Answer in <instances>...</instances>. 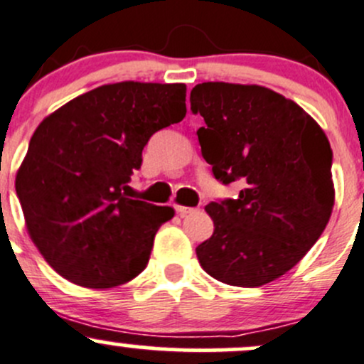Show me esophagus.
I'll list each match as a JSON object with an SVG mask.
<instances>
[{
	"label": "esophagus",
	"instance_id": "esophagus-1",
	"mask_svg": "<svg viewBox=\"0 0 364 364\" xmlns=\"http://www.w3.org/2000/svg\"><path fill=\"white\" fill-rule=\"evenodd\" d=\"M175 210H177V213L181 215V217H186L187 213L196 212V208H191V206H182V205H175Z\"/></svg>",
	"mask_w": 364,
	"mask_h": 364
}]
</instances>
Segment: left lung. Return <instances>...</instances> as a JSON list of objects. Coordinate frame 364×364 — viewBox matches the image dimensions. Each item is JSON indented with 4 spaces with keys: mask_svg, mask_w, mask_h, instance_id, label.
I'll use <instances>...</instances> for the list:
<instances>
[{
    "mask_svg": "<svg viewBox=\"0 0 364 364\" xmlns=\"http://www.w3.org/2000/svg\"><path fill=\"white\" fill-rule=\"evenodd\" d=\"M201 154L217 181H240L236 199L212 201L213 234L201 267L230 287L255 288L295 267L331 217L330 142L293 100L259 85L208 81L191 92Z\"/></svg>",
    "mask_w": 364,
    "mask_h": 364,
    "instance_id": "left-lung-1",
    "label": "left lung"
}]
</instances>
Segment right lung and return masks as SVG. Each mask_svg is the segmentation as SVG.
Segmentation results:
<instances>
[{
	"label": "right lung",
	"mask_w": 364,
	"mask_h": 364,
	"mask_svg": "<svg viewBox=\"0 0 364 364\" xmlns=\"http://www.w3.org/2000/svg\"><path fill=\"white\" fill-rule=\"evenodd\" d=\"M186 85L121 81L76 97L31 136L15 191L43 259L85 288H114L146 269L170 206L132 199L152 134L183 119Z\"/></svg>",
	"instance_id": "right-lung-1"
}]
</instances>
